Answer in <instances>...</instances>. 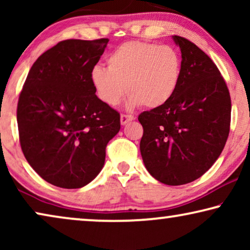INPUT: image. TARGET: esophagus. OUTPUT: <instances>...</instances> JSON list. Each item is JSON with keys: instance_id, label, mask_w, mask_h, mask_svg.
Here are the masks:
<instances>
[{"instance_id": "34e87169", "label": "esophagus", "mask_w": 250, "mask_h": 250, "mask_svg": "<svg viewBox=\"0 0 250 250\" xmlns=\"http://www.w3.org/2000/svg\"><path fill=\"white\" fill-rule=\"evenodd\" d=\"M134 119H135L134 116H132V115H125V114H122V115H121V124H122V125H125V124H127L128 122H132V121H134Z\"/></svg>"}]
</instances>
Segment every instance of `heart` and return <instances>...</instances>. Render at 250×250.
I'll return each instance as SVG.
<instances>
[{"mask_svg":"<svg viewBox=\"0 0 250 250\" xmlns=\"http://www.w3.org/2000/svg\"><path fill=\"white\" fill-rule=\"evenodd\" d=\"M108 68L97 64L90 77L99 99L108 105L119 104L128 88V108L156 109L176 93L182 76V59L172 46L131 41L107 58Z\"/></svg>","mask_w":250,"mask_h":250,"instance_id":"heart-1","label":"heart"}]
</instances>
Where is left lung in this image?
Here are the masks:
<instances>
[{"mask_svg": "<svg viewBox=\"0 0 250 250\" xmlns=\"http://www.w3.org/2000/svg\"><path fill=\"white\" fill-rule=\"evenodd\" d=\"M182 53V76L174 97L143 111L140 150L148 172L167 186L204 175L220 157L231 122V98L213 60L196 44L173 36Z\"/></svg>", "mask_w": 250, "mask_h": 250, "instance_id": "left-lung-1", "label": "left lung"}]
</instances>
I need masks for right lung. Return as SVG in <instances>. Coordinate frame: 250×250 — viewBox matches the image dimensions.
<instances>
[{
	"instance_id": "1",
	"label": "right lung",
	"mask_w": 250,
	"mask_h": 250,
	"mask_svg": "<svg viewBox=\"0 0 250 250\" xmlns=\"http://www.w3.org/2000/svg\"><path fill=\"white\" fill-rule=\"evenodd\" d=\"M108 42L61 41L34 62L19 95L23 156L56 187L78 189L94 180L121 129L119 112L95 95L90 77Z\"/></svg>"
}]
</instances>
